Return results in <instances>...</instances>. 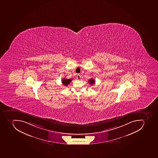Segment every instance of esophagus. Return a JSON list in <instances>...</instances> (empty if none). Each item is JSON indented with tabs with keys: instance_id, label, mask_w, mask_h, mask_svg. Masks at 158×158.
<instances>
[{
	"instance_id": "1",
	"label": "esophagus",
	"mask_w": 158,
	"mask_h": 158,
	"mask_svg": "<svg viewBox=\"0 0 158 158\" xmlns=\"http://www.w3.org/2000/svg\"><path fill=\"white\" fill-rule=\"evenodd\" d=\"M81 78V75H80L79 74L77 75V79L79 80Z\"/></svg>"
}]
</instances>
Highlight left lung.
I'll list each match as a JSON object with an SVG mask.
<instances>
[{
  "label": "left lung",
  "mask_w": 158,
  "mask_h": 158,
  "mask_svg": "<svg viewBox=\"0 0 158 158\" xmlns=\"http://www.w3.org/2000/svg\"><path fill=\"white\" fill-rule=\"evenodd\" d=\"M95 81L94 80V79H91L89 80V84L91 85H92L94 84H95Z\"/></svg>",
  "instance_id": "1"
}]
</instances>
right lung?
I'll return each instance as SVG.
<instances>
[{"label": "right lung", "instance_id": "add662e5", "mask_svg": "<svg viewBox=\"0 0 158 158\" xmlns=\"http://www.w3.org/2000/svg\"><path fill=\"white\" fill-rule=\"evenodd\" d=\"M72 79H67L63 78L62 80V83L63 84L64 86H67L70 83L71 81H72Z\"/></svg>", "mask_w": 158, "mask_h": 158}]
</instances>
